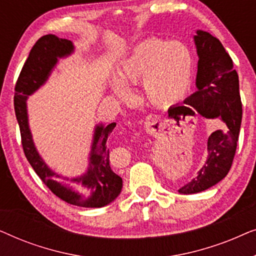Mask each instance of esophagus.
Returning a JSON list of instances; mask_svg holds the SVG:
<instances>
[{"label": "esophagus", "mask_w": 256, "mask_h": 256, "mask_svg": "<svg viewBox=\"0 0 256 256\" xmlns=\"http://www.w3.org/2000/svg\"><path fill=\"white\" fill-rule=\"evenodd\" d=\"M148 118H150V120H155V121L160 120V118L157 116V115H150V116H148Z\"/></svg>", "instance_id": "34e87169"}]
</instances>
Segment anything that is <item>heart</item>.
Returning <instances> with one entry per match:
<instances>
[{"label":"heart","instance_id":"obj_1","mask_svg":"<svg viewBox=\"0 0 256 256\" xmlns=\"http://www.w3.org/2000/svg\"><path fill=\"white\" fill-rule=\"evenodd\" d=\"M191 52L180 42L149 38L138 43L118 70L113 90L118 99L129 101V86L142 82L146 99L155 106H171L186 96L191 84Z\"/></svg>","mask_w":256,"mask_h":256}]
</instances>
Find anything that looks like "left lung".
<instances>
[{"label": "left lung", "instance_id": "8db88e82", "mask_svg": "<svg viewBox=\"0 0 256 256\" xmlns=\"http://www.w3.org/2000/svg\"><path fill=\"white\" fill-rule=\"evenodd\" d=\"M194 43L199 57L196 79L198 90L184 101L190 107L183 108L192 115L196 110L208 118H219L226 127L208 136V157L197 176L178 190L183 194L208 190L226 177L236 152L242 118L239 76L232 58L218 38L206 31H197Z\"/></svg>", "mask_w": 256, "mask_h": 256}]
</instances>
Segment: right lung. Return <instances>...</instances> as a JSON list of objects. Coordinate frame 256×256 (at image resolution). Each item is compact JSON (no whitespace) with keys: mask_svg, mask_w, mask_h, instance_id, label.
Returning <instances> with one entry per match:
<instances>
[{"mask_svg":"<svg viewBox=\"0 0 256 256\" xmlns=\"http://www.w3.org/2000/svg\"><path fill=\"white\" fill-rule=\"evenodd\" d=\"M71 40L59 38L54 34H45L31 48L29 57L24 62L15 86L14 106L18 122L22 146L26 160L42 182L62 200L82 208H102L120 194L122 178L112 170L110 164V149L107 140L116 124H98L94 130L92 150L90 154V166L86 174L76 178L59 176L48 168L34 148L32 135L28 124L26 99L37 90L50 76L58 58L73 52ZM62 178L65 184L58 180Z\"/></svg>","mask_w":256,"mask_h":256,"instance_id":"obj_1","label":"right lung"}]
</instances>
